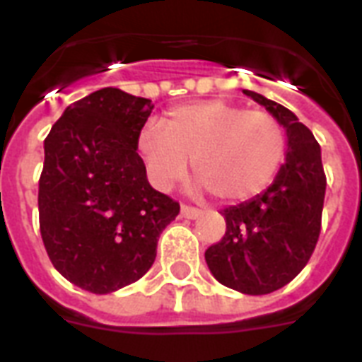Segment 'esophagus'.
Listing matches in <instances>:
<instances>
[{
	"mask_svg": "<svg viewBox=\"0 0 362 362\" xmlns=\"http://www.w3.org/2000/svg\"><path fill=\"white\" fill-rule=\"evenodd\" d=\"M180 214L182 218H186V220H195V218H199V216L203 214V210L193 209V206H187V204H182Z\"/></svg>",
	"mask_w": 362,
	"mask_h": 362,
	"instance_id": "esophagus-1",
	"label": "esophagus"
}]
</instances>
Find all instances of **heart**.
Returning a JSON list of instances; mask_svg holds the SVG:
<instances>
[{
    "mask_svg": "<svg viewBox=\"0 0 362 362\" xmlns=\"http://www.w3.org/2000/svg\"><path fill=\"white\" fill-rule=\"evenodd\" d=\"M136 148L158 189L180 180L193 159L201 184L216 199L237 203L272 182L286 152V135L274 116L212 99L169 110L161 125L146 124Z\"/></svg>",
    "mask_w": 362,
    "mask_h": 362,
    "instance_id": "b5f03b06",
    "label": "heart"
}]
</instances>
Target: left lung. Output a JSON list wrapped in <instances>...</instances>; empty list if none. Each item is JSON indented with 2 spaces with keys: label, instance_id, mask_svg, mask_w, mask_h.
Wrapping results in <instances>:
<instances>
[{
  "label": "left lung",
  "instance_id": "8db88e82",
  "mask_svg": "<svg viewBox=\"0 0 362 362\" xmlns=\"http://www.w3.org/2000/svg\"><path fill=\"white\" fill-rule=\"evenodd\" d=\"M286 129V161L263 193L221 210L226 237L204 252L216 280L244 295L287 286L306 267L321 229L325 173L312 131L291 110L244 90Z\"/></svg>",
  "mask_w": 362,
  "mask_h": 362
}]
</instances>
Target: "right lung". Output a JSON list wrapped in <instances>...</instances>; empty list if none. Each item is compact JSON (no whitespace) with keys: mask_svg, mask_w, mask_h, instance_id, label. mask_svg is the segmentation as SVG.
Returning a JSON list of instances; mask_svg holds the SVG:
<instances>
[{"mask_svg":"<svg viewBox=\"0 0 362 362\" xmlns=\"http://www.w3.org/2000/svg\"><path fill=\"white\" fill-rule=\"evenodd\" d=\"M150 99L103 88L78 99L45 139L39 226L54 269L84 291H118L146 274L180 204L156 192L136 153Z\"/></svg>","mask_w":362,"mask_h":362,"instance_id":"right-lung-1","label":"right lung"}]
</instances>
